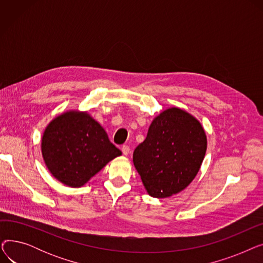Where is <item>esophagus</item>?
<instances>
[{
  "instance_id": "1",
  "label": "esophagus",
  "mask_w": 263,
  "mask_h": 263,
  "mask_svg": "<svg viewBox=\"0 0 263 263\" xmlns=\"http://www.w3.org/2000/svg\"><path fill=\"white\" fill-rule=\"evenodd\" d=\"M121 151H122V154L124 156H128L130 154V147L127 146V145H124V146L121 147Z\"/></svg>"
}]
</instances>
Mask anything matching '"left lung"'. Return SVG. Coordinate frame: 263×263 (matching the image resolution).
Here are the masks:
<instances>
[{"label":"left lung","instance_id":"8db88e82","mask_svg":"<svg viewBox=\"0 0 263 263\" xmlns=\"http://www.w3.org/2000/svg\"><path fill=\"white\" fill-rule=\"evenodd\" d=\"M205 150L200 122L185 110L171 107L151 122L146 140L134 150L133 163L148 194L165 198L194 180Z\"/></svg>","mask_w":263,"mask_h":263}]
</instances>
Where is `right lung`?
I'll use <instances>...</instances> for the list:
<instances>
[{
    "label": "right lung",
    "mask_w": 263,
    "mask_h": 263,
    "mask_svg": "<svg viewBox=\"0 0 263 263\" xmlns=\"http://www.w3.org/2000/svg\"><path fill=\"white\" fill-rule=\"evenodd\" d=\"M49 172L62 183L80 187L105 165L121 156L101 124L87 112L69 110L55 117L41 140Z\"/></svg>",
    "instance_id": "1"
}]
</instances>
